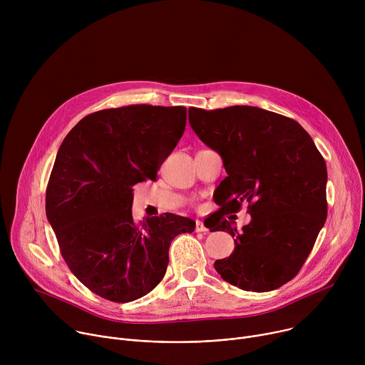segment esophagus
I'll return each mask as SVG.
<instances>
[{"label": "esophagus", "instance_id": "esophagus-1", "mask_svg": "<svg viewBox=\"0 0 365 365\" xmlns=\"http://www.w3.org/2000/svg\"><path fill=\"white\" fill-rule=\"evenodd\" d=\"M195 230H196V232H206L207 231V228L205 227V224L202 221H196Z\"/></svg>", "mask_w": 365, "mask_h": 365}]
</instances>
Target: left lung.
I'll return each mask as SVG.
<instances>
[{
    "instance_id": "obj_1",
    "label": "left lung",
    "mask_w": 365,
    "mask_h": 365,
    "mask_svg": "<svg viewBox=\"0 0 365 365\" xmlns=\"http://www.w3.org/2000/svg\"><path fill=\"white\" fill-rule=\"evenodd\" d=\"M195 134L222 159L221 206L211 231L230 232L235 248L215 270L232 286L270 292L292 280L310 254L327 214V165L314 140L292 118L234 106L189 108ZM248 201L252 221L241 232L223 218ZM222 227V230L219 228Z\"/></svg>"
}]
</instances>
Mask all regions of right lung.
Here are the masks:
<instances>
[{
  "instance_id": "add662e5",
  "label": "right lung",
  "mask_w": 365,
  "mask_h": 365,
  "mask_svg": "<svg viewBox=\"0 0 365 365\" xmlns=\"http://www.w3.org/2000/svg\"><path fill=\"white\" fill-rule=\"evenodd\" d=\"M186 125L185 107L128 106L82 118L65 137L46 189V215L71 272L91 292L125 303L163 279L169 247L195 221L133 220V186L155 180Z\"/></svg>"
}]
</instances>
